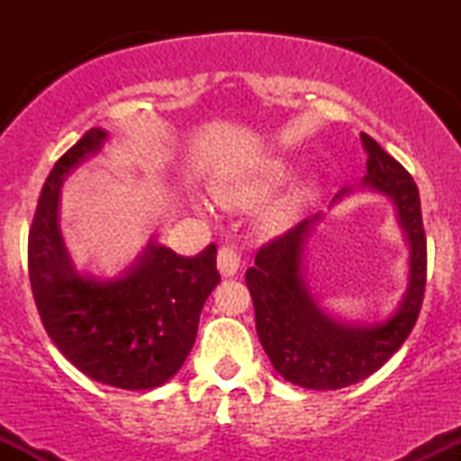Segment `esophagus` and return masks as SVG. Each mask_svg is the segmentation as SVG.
<instances>
[{
    "label": "esophagus",
    "instance_id": "esophagus-1",
    "mask_svg": "<svg viewBox=\"0 0 461 461\" xmlns=\"http://www.w3.org/2000/svg\"><path fill=\"white\" fill-rule=\"evenodd\" d=\"M240 253H238L236 247H221L219 251V268L225 277H234V275L240 271Z\"/></svg>",
    "mask_w": 461,
    "mask_h": 461
}]
</instances>
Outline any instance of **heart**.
<instances>
[{
    "label": "heart",
    "instance_id": "1",
    "mask_svg": "<svg viewBox=\"0 0 461 461\" xmlns=\"http://www.w3.org/2000/svg\"><path fill=\"white\" fill-rule=\"evenodd\" d=\"M282 176H284L282 168H268V171L264 173V176L258 179V182L249 184V186H245V188H238V190H230V193H223V199H242V197H249L251 193H262L264 188L271 186V184L277 182V179Z\"/></svg>",
    "mask_w": 461,
    "mask_h": 461
}]
</instances>
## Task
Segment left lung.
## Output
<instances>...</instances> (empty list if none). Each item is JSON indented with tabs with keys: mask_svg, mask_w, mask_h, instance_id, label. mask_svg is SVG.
Here are the masks:
<instances>
[{
	"mask_svg": "<svg viewBox=\"0 0 461 461\" xmlns=\"http://www.w3.org/2000/svg\"><path fill=\"white\" fill-rule=\"evenodd\" d=\"M362 145L368 153L362 186L393 201L410 253L407 288L393 314L368 325L338 321L310 293L305 284V249L322 214L301 221L288 234L264 245L256 256V267L245 275L264 351L285 382L301 388L340 390L366 379L399 351L422 305L427 240L418 186L368 134H362ZM351 190L342 188L331 205Z\"/></svg>",
	"mask_w": 461,
	"mask_h": 461,
	"instance_id": "8db88e82",
	"label": "left lung"
}]
</instances>
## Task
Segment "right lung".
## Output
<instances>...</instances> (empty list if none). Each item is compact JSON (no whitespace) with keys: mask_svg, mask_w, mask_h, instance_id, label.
Masks as SVG:
<instances>
[{"mask_svg":"<svg viewBox=\"0 0 461 461\" xmlns=\"http://www.w3.org/2000/svg\"><path fill=\"white\" fill-rule=\"evenodd\" d=\"M93 128L51 168L28 238L30 284L47 336L77 370L123 390H151L177 375L194 345L199 314L221 275L216 247L194 258L149 238L113 277L82 273L60 231L62 184L108 142Z\"/></svg>","mask_w":461,"mask_h":461,"instance_id":"obj_1","label":"right lung"}]
</instances>
